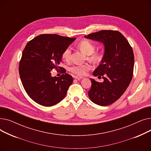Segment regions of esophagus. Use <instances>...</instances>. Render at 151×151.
Instances as JSON below:
<instances>
[{
	"instance_id": "34e87169",
	"label": "esophagus",
	"mask_w": 151,
	"mask_h": 151,
	"mask_svg": "<svg viewBox=\"0 0 151 151\" xmlns=\"http://www.w3.org/2000/svg\"><path fill=\"white\" fill-rule=\"evenodd\" d=\"M74 78L78 80H81V79L84 78V77H83V76H75Z\"/></svg>"
}]
</instances>
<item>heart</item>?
Returning a JSON list of instances; mask_svg holds the SVG:
<instances>
[{
    "instance_id": "1",
    "label": "heart",
    "mask_w": 151,
    "mask_h": 151,
    "mask_svg": "<svg viewBox=\"0 0 151 151\" xmlns=\"http://www.w3.org/2000/svg\"><path fill=\"white\" fill-rule=\"evenodd\" d=\"M78 46L83 53L87 55H89V59L93 62L97 63L101 60V54L99 52H94L96 50V46L90 41L87 40H82L78 43ZM62 57L66 61H69L70 60L71 57V49L70 47H67L63 51ZM91 66L89 64L77 65L71 67L70 70L76 75L83 76L86 73L87 71L89 70Z\"/></svg>"
}]
</instances>
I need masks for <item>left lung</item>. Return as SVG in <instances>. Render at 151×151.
<instances>
[{"instance_id":"obj_1","label":"left lung","mask_w":151,"mask_h":151,"mask_svg":"<svg viewBox=\"0 0 151 151\" xmlns=\"http://www.w3.org/2000/svg\"><path fill=\"white\" fill-rule=\"evenodd\" d=\"M85 38L104 44L105 53L93 75L104 81L90 78L91 100L100 106H108L119 99L129 86L133 76L134 55L129 42L119 32L100 30Z\"/></svg>"}]
</instances>
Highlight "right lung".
Listing matches in <instances>:
<instances>
[{
    "mask_svg": "<svg viewBox=\"0 0 151 151\" xmlns=\"http://www.w3.org/2000/svg\"><path fill=\"white\" fill-rule=\"evenodd\" d=\"M76 40L56 34L40 35L27 43L19 62L21 80L28 96L37 104L51 106L65 98L73 77L65 73L52 76L59 67L63 51Z\"/></svg>",
    "mask_w": 151,
    "mask_h": 151,
    "instance_id": "obj_1",
    "label": "right lung"
}]
</instances>
